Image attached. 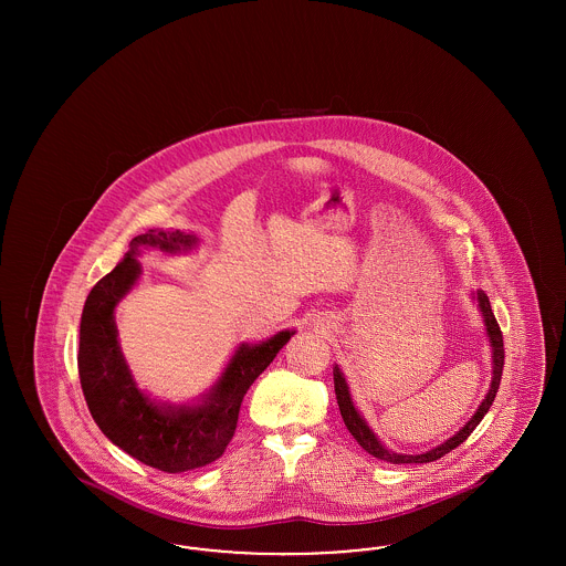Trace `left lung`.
I'll use <instances>...</instances> for the list:
<instances>
[{"label": "left lung", "instance_id": "8db88e82", "mask_svg": "<svg viewBox=\"0 0 566 566\" xmlns=\"http://www.w3.org/2000/svg\"><path fill=\"white\" fill-rule=\"evenodd\" d=\"M473 301L478 303L480 312H482V318H484L485 335H488V342H490V350H492V379H490V388L485 392L484 401L478 407V411L471 416V420L457 432L452 434L450 439H446L443 443H439L437 448H432L429 452H422V454H401V452H392L388 450L379 439H377L376 432L369 429L367 420L360 416V411L354 407L352 401L350 386L346 381L344 371L335 365L333 367V381H335V395H337V405H339V411H342V418L348 427V431L352 432V437L358 441V446L369 452L371 457L379 458V460H386V462H392V464H409V462H432V460H439L441 457H446L448 452H452L454 448H458L471 432L475 431V427L482 422L490 405L496 397V390H499V384H501V376H503V365H505V350H503V333L496 324V318L492 314V307H490V301L484 291H478L473 293Z\"/></svg>", "mask_w": 566, "mask_h": 566}]
</instances>
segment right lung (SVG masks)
<instances>
[{"label": "right lung", "mask_w": 566, "mask_h": 566, "mask_svg": "<svg viewBox=\"0 0 566 566\" xmlns=\"http://www.w3.org/2000/svg\"><path fill=\"white\" fill-rule=\"evenodd\" d=\"M197 243V235L182 231L150 229L137 235L123 261L93 286L82 310L78 374L93 420L123 452L165 473L192 471L222 457L238 427L243 395L295 335L286 328L261 344H240L212 388L192 403L148 397L123 356L114 312L142 273L137 256L144 250L187 254Z\"/></svg>", "instance_id": "1"}]
</instances>
